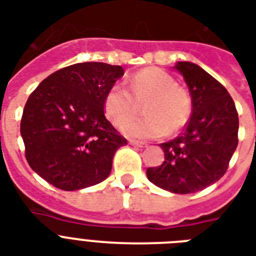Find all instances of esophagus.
<instances>
[{"instance_id":"1","label":"esophagus","mask_w":256,"mask_h":256,"mask_svg":"<svg viewBox=\"0 0 256 256\" xmlns=\"http://www.w3.org/2000/svg\"><path fill=\"white\" fill-rule=\"evenodd\" d=\"M128 144H132V146H136V148H144V146H146L144 142H140V140H128Z\"/></svg>"}]
</instances>
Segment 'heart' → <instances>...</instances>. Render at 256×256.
Segmentation results:
<instances>
[{"label": "heart", "mask_w": 256, "mask_h": 256, "mask_svg": "<svg viewBox=\"0 0 256 256\" xmlns=\"http://www.w3.org/2000/svg\"><path fill=\"white\" fill-rule=\"evenodd\" d=\"M128 90L120 85L112 86L104 96V112L112 124L120 126L136 112V102L144 100L142 120L128 121L122 132L136 138H160L179 132L187 124L192 112V96L183 86L175 84L171 74L158 68H144L130 80Z\"/></svg>", "instance_id": "obj_1"}]
</instances>
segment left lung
Returning a JSON list of instances; mask_svg holds the SVG:
<instances>
[{
    "mask_svg": "<svg viewBox=\"0 0 256 256\" xmlns=\"http://www.w3.org/2000/svg\"><path fill=\"white\" fill-rule=\"evenodd\" d=\"M192 96V114L182 134L160 144L164 164L146 174L156 186L175 194H190L222 178L238 146L239 120L226 88L192 62L174 66Z\"/></svg>",
    "mask_w": 256,
    "mask_h": 256,
    "instance_id": "left-lung-1",
    "label": "left lung"
}]
</instances>
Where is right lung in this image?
<instances>
[{
  "label": "right lung",
  "instance_id": "obj_1",
  "mask_svg": "<svg viewBox=\"0 0 256 256\" xmlns=\"http://www.w3.org/2000/svg\"><path fill=\"white\" fill-rule=\"evenodd\" d=\"M122 76V66L82 62L50 74L30 94L21 136L28 164L46 182L74 191L108 178L128 144L104 112L106 92Z\"/></svg>",
  "mask_w": 256,
  "mask_h": 256
}]
</instances>
